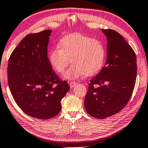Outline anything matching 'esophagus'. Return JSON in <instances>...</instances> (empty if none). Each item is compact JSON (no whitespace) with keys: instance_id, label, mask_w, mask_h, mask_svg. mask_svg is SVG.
Wrapping results in <instances>:
<instances>
[{"instance_id":"esophagus-1","label":"esophagus","mask_w":148,"mask_h":148,"mask_svg":"<svg viewBox=\"0 0 148 148\" xmlns=\"http://www.w3.org/2000/svg\"><path fill=\"white\" fill-rule=\"evenodd\" d=\"M76 84H77V83L75 82H70V83H69V86H70L71 88H73Z\"/></svg>"}]
</instances>
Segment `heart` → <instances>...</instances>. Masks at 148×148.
Here are the masks:
<instances>
[{
	"instance_id": "1",
	"label": "heart",
	"mask_w": 148,
	"mask_h": 148,
	"mask_svg": "<svg viewBox=\"0 0 148 148\" xmlns=\"http://www.w3.org/2000/svg\"><path fill=\"white\" fill-rule=\"evenodd\" d=\"M58 47L50 51V63L57 72L62 74L71 60L73 64L65 74L69 79H74L85 74L93 75L103 64L104 47L97 39L79 33L70 34L59 41Z\"/></svg>"
}]
</instances>
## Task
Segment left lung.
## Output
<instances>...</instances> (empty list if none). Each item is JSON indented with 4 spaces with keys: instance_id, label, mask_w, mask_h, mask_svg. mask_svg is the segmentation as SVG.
<instances>
[{
    "instance_id": "1",
    "label": "left lung",
    "mask_w": 148,
    "mask_h": 148,
    "mask_svg": "<svg viewBox=\"0 0 148 148\" xmlns=\"http://www.w3.org/2000/svg\"><path fill=\"white\" fill-rule=\"evenodd\" d=\"M107 40L105 66L89 83L84 98L86 112L97 119L119 113L127 104L135 86L136 56L118 32L101 29Z\"/></svg>"
}]
</instances>
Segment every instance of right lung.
Listing matches in <instances>:
<instances>
[{
    "label": "right lung",
    "instance_id": "right-lung-1",
    "mask_svg": "<svg viewBox=\"0 0 148 148\" xmlns=\"http://www.w3.org/2000/svg\"><path fill=\"white\" fill-rule=\"evenodd\" d=\"M51 32L47 29L27 35L8 61V84L14 99L27 115L39 119L59 113L61 99L70 89L53 71L48 58Z\"/></svg>",
    "mask_w": 148,
    "mask_h": 148
}]
</instances>
